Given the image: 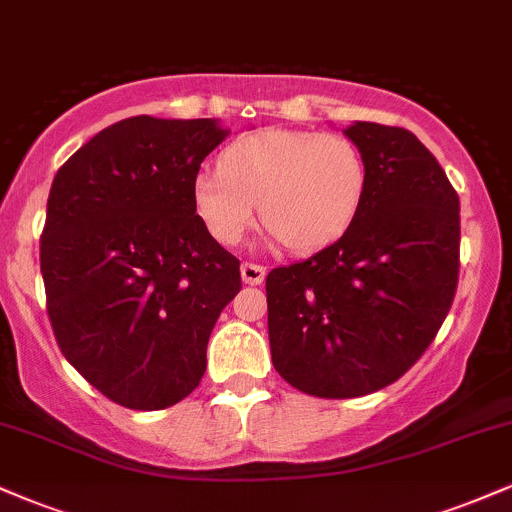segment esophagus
Masks as SVG:
<instances>
[{"instance_id":"1","label":"esophagus","mask_w":512,"mask_h":512,"mask_svg":"<svg viewBox=\"0 0 512 512\" xmlns=\"http://www.w3.org/2000/svg\"><path fill=\"white\" fill-rule=\"evenodd\" d=\"M240 274H243V281L245 284H262L264 276H267V269L262 267V264H255V262H243L240 264Z\"/></svg>"}]
</instances>
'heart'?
Returning a JSON list of instances; mask_svg holds the SVG:
<instances>
[{
    "label": "heart",
    "mask_w": 512,
    "mask_h": 512,
    "mask_svg": "<svg viewBox=\"0 0 512 512\" xmlns=\"http://www.w3.org/2000/svg\"><path fill=\"white\" fill-rule=\"evenodd\" d=\"M368 168L342 134L262 129L228 146L219 168L192 182V202L221 245H238L257 221L286 248L317 250L337 240L361 209Z\"/></svg>",
    "instance_id": "1"
}]
</instances>
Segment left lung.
Instances as JSON below:
<instances>
[{"label": "left lung", "instance_id": "left-lung-1", "mask_svg": "<svg viewBox=\"0 0 512 512\" xmlns=\"http://www.w3.org/2000/svg\"><path fill=\"white\" fill-rule=\"evenodd\" d=\"M368 187L344 236L267 274L276 373L313 397L383 390L424 356L460 274V197L409 129L356 122Z\"/></svg>", "mask_w": 512, "mask_h": 512}]
</instances>
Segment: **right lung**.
<instances>
[{
    "mask_svg": "<svg viewBox=\"0 0 512 512\" xmlns=\"http://www.w3.org/2000/svg\"><path fill=\"white\" fill-rule=\"evenodd\" d=\"M214 120L137 115L105 127L57 170L40 272L64 358L127 409H166L207 370L240 262L192 202L199 166L226 137Z\"/></svg>",
    "mask_w": 512,
    "mask_h": 512,
    "instance_id": "obj_1",
    "label": "right lung"
}]
</instances>
